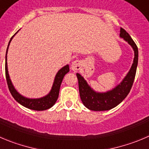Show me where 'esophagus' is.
Masks as SVG:
<instances>
[{"label":"esophagus","mask_w":149,"mask_h":149,"mask_svg":"<svg viewBox=\"0 0 149 149\" xmlns=\"http://www.w3.org/2000/svg\"><path fill=\"white\" fill-rule=\"evenodd\" d=\"M82 63L80 61H74L72 62V65H71V69L73 71H77L81 68Z\"/></svg>","instance_id":"esophagus-1"}]
</instances>
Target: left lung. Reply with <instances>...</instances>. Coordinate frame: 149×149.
<instances>
[{
    "label": "left lung",
    "mask_w": 149,
    "mask_h": 149,
    "mask_svg": "<svg viewBox=\"0 0 149 149\" xmlns=\"http://www.w3.org/2000/svg\"><path fill=\"white\" fill-rule=\"evenodd\" d=\"M120 37L123 38L131 45L134 52V61L131 69L120 84L111 91L99 93L93 91L80 74L77 73L80 99L83 104L89 110L94 111L110 110L119 104L127 97L131 90L138 62V49L130 34L122 28L120 30Z\"/></svg>",
    "instance_id": "obj_1"
}]
</instances>
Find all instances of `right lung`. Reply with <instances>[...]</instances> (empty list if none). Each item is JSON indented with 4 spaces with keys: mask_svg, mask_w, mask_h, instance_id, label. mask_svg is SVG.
<instances>
[{
    "mask_svg": "<svg viewBox=\"0 0 149 149\" xmlns=\"http://www.w3.org/2000/svg\"><path fill=\"white\" fill-rule=\"evenodd\" d=\"M16 33H15V34H16ZM15 35L11 38L9 42H8V45L6 49V82L7 84H8V89H9L10 93H12V97H14V99H15L17 102H19V104H22L24 107H27V108L31 109V110H39V111H40V110H47V109L50 108L51 107H52V106L54 105L55 103L57 101L58 98L59 91H60V87L61 85L62 80H63V77L65 76V74L69 72V65H66V66L62 67L61 69L58 72V73L56 74V77H55L53 84H52V89H51V91H49V93H48L47 95H46L45 97H42V98L39 99H28L23 97V96L19 94V93L17 91L16 89L15 88L14 86L12 85V81L10 80L9 74H8V67H7V52H8V46H9L10 42L12 41V38L15 36Z\"/></svg>",
    "mask_w": 149,
    "mask_h": 149,
    "instance_id": "1",
    "label": "right lung"
}]
</instances>
